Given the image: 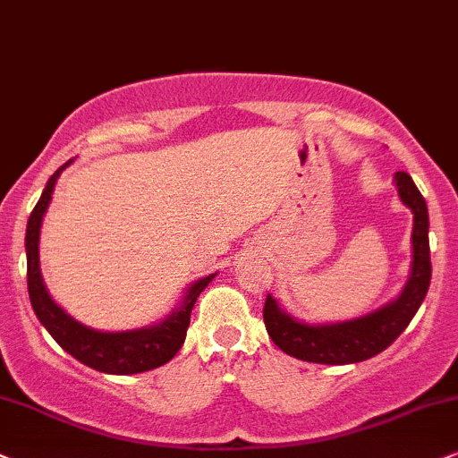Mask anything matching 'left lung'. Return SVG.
<instances>
[{
  "mask_svg": "<svg viewBox=\"0 0 458 458\" xmlns=\"http://www.w3.org/2000/svg\"><path fill=\"white\" fill-rule=\"evenodd\" d=\"M399 200L412 211V264L402 293L378 310L338 323H304L285 312L275 298H266L264 323L272 343L287 355L302 361L346 366L383 352L408 327L419 310L431 283L429 256V213L427 202L408 173L397 171L393 177Z\"/></svg>",
  "mask_w": 458,
  "mask_h": 458,
  "instance_id": "obj_1",
  "label": "left lung"
}]
</instances>
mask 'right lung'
Listing matches in <instances>:
<instances>
[{
	"label": "right lung",
	"mask_w": 458,
	"mask_h": 458,
	"mask_svg": "<svg viewBox=\"0 0 458 458\" xmlns=\"http://www.w3.org/2000/svg\"><path fill=\"white\" fill-rule=\"evenodd\" d=\"M72 162L73 160H67L65 165L52 173L36 209L31 211L27 222V289L33 312H36L39 323L48 329L52 338L61 344L63 351H67L69 355L92 369H99V372L106 374L129 376L165 366L182 349L190 327V312L194 309L196 298L200 296L202 289L216 279V275L194 281L186 289V293L179 300L175 309L160 323L148 327L126 329V332H101V329H92L84 323L75 321L72 315H67L52 300L48 289L44 285L42 270H39V233H42V219L52 200L56 179L61 177V173Z\"/></svg>",
	"instance_id": "right-lung-1"
}]
</instances>
